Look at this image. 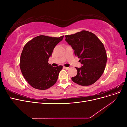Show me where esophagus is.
<instances>
[{
  "instance_id": "obj_1",
  "label": "esophagus",
  "mask_w": 127,
  "mask_h": 127,
  "mask_svg": "<svg viewBox=\"0 0 127 127\" xmlns=\"http://www.w3.org/2000/svg\"><path fill=\"white\" fill-rule=\"evenodd\" d=\"M64 69H66V70H68V69H69V67H64Z\"/></svg>"
}]
</instances>
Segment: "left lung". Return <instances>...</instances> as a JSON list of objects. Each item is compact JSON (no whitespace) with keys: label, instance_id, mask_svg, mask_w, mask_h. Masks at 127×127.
<instances>
[{"label":"left lung","instance_id":"1","mask_svg":"<svg viewBox=\"0 0 127 127\" xmlns=\"http://www.w3.org/2000/svg\"><path fill=\"white\" fill-rule=\"evenodd\" d=\"M65 37L83 65L80 68L76 67L77 74L72 80L82 86L94 84L103 74L106 64L107 57L103 43L94 34L85 30Z\"/></svg>","mask_w":127,"mask_h":127}]
</instances>
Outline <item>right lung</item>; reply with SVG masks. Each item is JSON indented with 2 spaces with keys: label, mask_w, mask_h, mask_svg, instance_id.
I'll use <instances>...</instances> for the list:
<instances>
[{
  "label": "right lung",
  "mask_w": 127,
  "mask_h": 127,
  "mask_svg": "<svg viewBox=\"0 0 127 127\" xmlns=\"http://www.w3.org/2000/svg\"><path fill=\"white\" fill-rule=\"evenodd\" d=\"M64 37L40 35L24 45L21 55L20 67L24 78L33 88L45 90L55 85L57 81L63 66L53 67L48 61L53 49Z\"/></svg>",
  "instance_id": "right-lung-1"
}]
</instances>
